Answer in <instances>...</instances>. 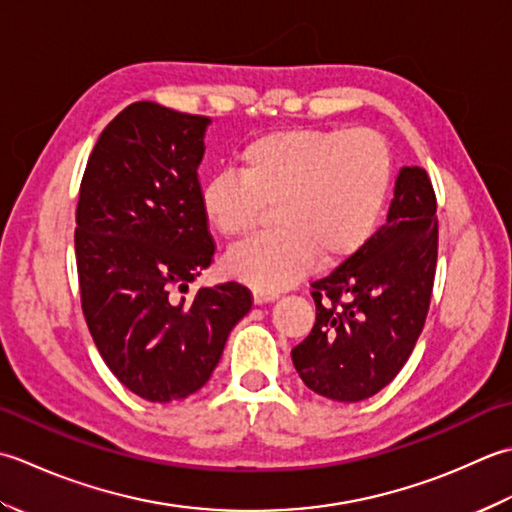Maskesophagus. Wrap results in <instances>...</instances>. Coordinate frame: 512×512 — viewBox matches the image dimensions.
I'll use <instances>...</instances> for the list:
<instances>
[{"instance_id": "1", "label": "esophagus", "mask_w": 512, "mask_h": 512, "mask_svg": "<svg viewBox=\"0 0 512 512\" xmlns=\"http://www.w3.org/2000/svg\"><path fill=\"white\" fill-rule=\"evenodd\" d=\"M252 296H254L256 305H265V302H271V300L278 298L276 291H267V289H258V287L252 289Z\"/></svg>"}]
</instances>
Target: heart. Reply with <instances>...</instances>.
I'll return each instance as SVG.
<instances>
[{
    "instance_id": "1",
    "label": "heart",
    "mask_w": 512,
    "mask_h": 512,
    "mask_svg": "<svg viewBox=\"0 0 512 512\" xmlns=\"http://www.w3.org/2000/svg\"><path fill=\"white\" fill-rule=\"evenodd\" d=\"M238 174L223 172L198 190L205 223L223 238H243L274 205L276 229L236 247L229 274L278 291L318 258L338 265L378 229L389 201L393 161L373 130L294 128L247 143Z\"/></svg>"
}]
</instances>
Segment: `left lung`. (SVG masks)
Instances as JSON below:
<instances>
[{
	"instance_id": "1",
	"label": "left lung",
	"mask_w": 512,
	"mask_h": 512,
	"mask_svg": "<svg viewBox=\"0 0 512 512\" xmlns=\"http://www.w3.org/2000/svg\"><path fill=\"white\" fill-rule=\"evenodd\" d=\"M429 174L402 168L384 223L358 254L311 283L316 322L291 349L307 387L336 402L367 400L400 373L429 314L437 263Z\"/></svg>"
}]
</instances>
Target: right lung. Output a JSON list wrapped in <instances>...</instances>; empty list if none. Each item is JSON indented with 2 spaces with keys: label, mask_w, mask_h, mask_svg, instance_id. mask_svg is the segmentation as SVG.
Masks as SVG:
<instances>
[{
  "label": "right lung",
  "mask_w": 512,
  "mask_h": 512,
  "mask_svg": "<svg viewBox=\"0 0 512 512\" xmlns=\"http://www.w3.org/2000/svg\"><path fill=\"white\" fill-rule=\"evenodd\" d=\"M207 117L137 101L114 117L81 179L75 254L81 309L103 362L148 402L196 393L252 309L238 283L187 285L214 241L198 207Z\"/></svg>",
  "instance_id": "obj_1"
}]
</instances>
